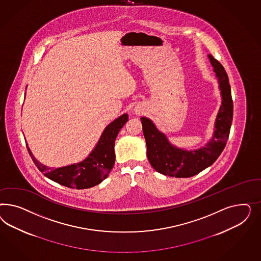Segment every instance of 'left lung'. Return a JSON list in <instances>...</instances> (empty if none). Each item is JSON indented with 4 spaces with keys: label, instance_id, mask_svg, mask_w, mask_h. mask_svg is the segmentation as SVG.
<instances>
[{
    "label": "left lung",
    "instance_id": "8db88e82",
    "mask_svg": "<svg viewBox=\"0 0 261 261\" xmlns=\"http://www.w3.org/2000/svg\"><path fill=\"white\" fill-rule=\"evenodd\" d=\"M221 90L222 105L215 120L212 141L198 150L187 151L170 144L166 135L161 133L150 119L142 117V131L146 142L147 158L160 173L177 178H189L212 166L224 150L229 139L232 121L233 103L229 77L221 63L208 55Z\"/></svg>",
    "mask_w": 261,
    "mask_h": 261
}]
</instances>
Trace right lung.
I'll use <instances>...</instances> for the list:
<instances>
[{
  "instance_id": "1",
  "label": "right lung",
  "mask_w": 261,
  "mask_h": 261,
  "mask_svg": "<svg viewBox=\"0 0 261 261\" xmlns=\"http://www.w3.org/2000/svg\"><path fill=\"white\" fill-rule=\"evenodd\" d=\"M127 120L128 115L123 114L119 119L111 122L103 131L95 149L87 159L79 164L59 168L47 167L34 158L28 144L27 148L35 166L48 179L71 189H89L100 184L110 173L116 159L114 150L115 141Z\"/></svg>"
}]
</instances>
